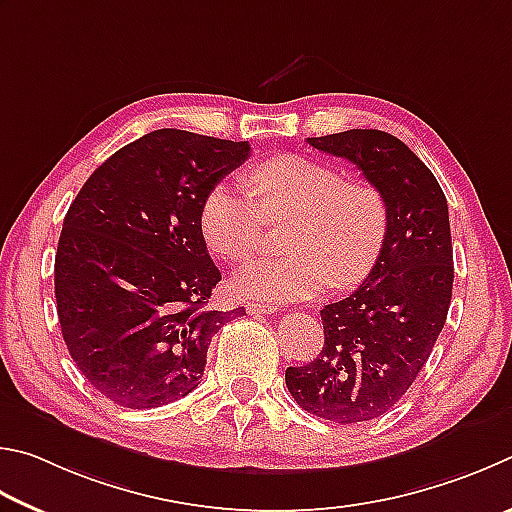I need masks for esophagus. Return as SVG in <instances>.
<instances>
[{"mask_svg":"<svg viewBox=\"0 0 512 512\" xmlns=\"http://www.w3.org/2000/svg\"><path fill=\"white\" fill-rule=\"evenodd\" d=\"M245 310L249 312V315H272V312L276 310V306H272V303H258V301H249Z\"/></svg>","mask_w":512,"mask_h":512,"instance_id":"obj_1","label":"esophagus"}]
</instances>
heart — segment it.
I'll list each match as a JSON object with an SVG mask.
<instances>
[{
	"label": "heart",
	"instance_id": "heart-1",
	"mask_svg": "<svg viewBox=\"0 0 512 512\" xmlns=\"http://www.w3.org/2000/svg\"><path fill=\"white\" fill-rule=\"evenodd\" d=\"M249 195L213 184L200 204V236L222 261H240L261 245L265 222L290 220L283 247L292 254L240 265L231 288L242 297L297 301L351 290L378 263L389 231L382 193L369 182H344L321 161L279 155L247 170Z\"/></svg>",
	"mask_w": 512,
	"mask_h": 512
}]
</instances>
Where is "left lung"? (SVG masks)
Listing matches in <instances>:
<instances>
[{
    "mask_svg": "<svg viewBox=\"0 0 512 512\" xmlns=\"http://www.w3.org/2000/svg\"><path fill=\"white\" fill-rule=\"evenodd\" d=\"M308 143L362 170L387 202L389 231L360 288L321 310L317 360L290 366L285 384L310 414L364 423L405 396L445 326L454 281L450 215L432 170L393 134L346 130Z\"/></svg>",
    "mask_w": 512,
    "mask_h": 512,
    "instance_id": "1",
    "label": "left lung"
}]
</instances>
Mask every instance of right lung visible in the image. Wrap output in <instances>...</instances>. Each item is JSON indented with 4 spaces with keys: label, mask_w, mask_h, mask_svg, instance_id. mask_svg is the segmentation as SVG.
Segmentation results:
<instances>
[{
    "label": "right lung",
    "mask_w": 512,
    "mask_h": 512,
    "mask_svg": "<svg viewBox=\"0 0 512 512\" xmlns=\"http://www.w3.org/2000/svg\"><path fill=\"white\" fill-rule=\"evenodd\" d=\"M249 141L155 130L103 161L62 222L56 303L80 373L105 398L152 409L202 380L211 337L245 310H206L222 276L197 227L202 197Z\"/></svg>",
    "instance_id": "right-lung-1"
}]
</instances>
